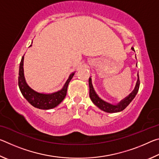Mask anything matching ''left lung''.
<instances>
[{
  "label": "left lung",
  "instance_id": "left-lung-1",
  "mask_svg": "<svg viewBox=\"0 0 159 159\" xmlns=\"http://www.w3.org/2000/svg\"><path fill=\"white\" fill-rule=\"evenodd\" d=\"M132 50L134 51L133 48H131ZM136 57V56H135ZM137 66V65H136ZM139 74H138V80H137L135 87H134V90H133L130 95L126 97L123 99H122L120 102H118L116 104H113L111 103H109L106 101L103 100L98 95V94L94 90L93 83H92V79L90 77L89 79V88H90V99L93 102V104L100 109L102 111L107 112V113H116L120 112L123 111L127 107L129 104L133 101V99L136 96L137 93H138L139 88Z\"/></svg>",
  "mask_w": 159,
  "mask_h": 159
}]
</instances>
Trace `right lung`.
<instances>
[{
    "label": "right lung",
    "instance_id": "add662e5",
    "mask_svg": "<svg viewBox=\"0 0 159 159\" xmlns=\"http://www.w3.org/2000/svg\"><path fill=\"white\" fill-rule=\"evenodd\" d=\"M31 45H30L31 47ZM24 56L21 58L19 70L18 85L20 90L25 98L30 103L32 106L40 109H51L57 107L63 99L65 98L70 80L73 78L75 72L69 75V79L66 80L63 88L57 92L45 94L36 92L29 87L26 83L24 74Z\"/></svg>",
    "mask_w": 159,
    "mask_h": 159
}]
</instances>
